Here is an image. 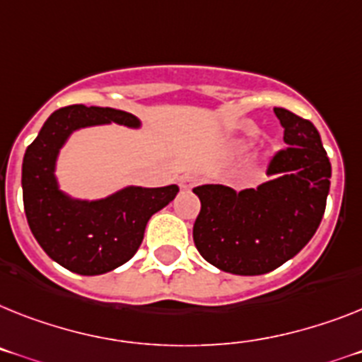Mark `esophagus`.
<instances>
[{
	"label": "esophagus",
	"instance_id": "esophagus-1",
	"mask_svg": "<svg viewBox=\"0 0 362 362\" xmlns=\"http://www.w3.org/2000/svg\"><path fill=\"white\" fill-rule=\"evenodd\" d=\"M195 186H197V176L189 175V173L180 176V189L182 191H191Z\"/></svg>",
	"mask_w": 362,
	"mask_h": 362
}]
</instances>
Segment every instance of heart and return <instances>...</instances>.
I'll use <instances>...</instances> for the list:
<instances>
[{"label": "heart", "mask_w": 362, "mask_h": 362, "mask_svg": "<svg viewBox=\"0 0 362 362\" xmlns=\"http://www.w3.org/2000/svg\"><path fill=\"white\" fill-rule=\"evenodd\" d=\"M252 145H254V138H250V136H248V138H239V139H235V141H232V144H230V153H232V154L247 153Z\"/></svg>", "instance_id": "b5f03b06"}]
</instances>
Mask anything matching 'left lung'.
I'll list each match as a JSON object with an SVG mask.
<instances>
[{"mask_svg":"<svg viewBox=\"0 0 362 362\" xmlns=\"http://www.w3.org/2000/svg\"><path fill=\"white\" fill-rule=\"evenodd\" d=\"M274 114L289 147L270 162V180L241 191L221 184L193 189L200 199L197 250L230 274L259 276L281 267L311 241L324 217L331 163L320 134L285 108Z\"/></svg>","mask_w":362,"mask_h":362,"instance_id":"8db88e82","label":"left lung"}]
</instances>
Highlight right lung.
<instances>
[{
  "instance_id": "1",
  "label": "right lung",
  "mask_w": 362,
  "mask_h": 362,
  "mask_svg": "<svg viewBox=\"0 0 362 362\" xmlns=\"http://www.w3.org/2000/svg\"><path fill=\"white\" fill-rule=\"evenodd\" d=\"M141 129L129 112L73 105L53 112L25 151L21 189L27 223L44 252L64 269L83 276L110 272L130 259L145 226L165 208L178 186H127L103 199H75L60 189L57 162L73 132L101 124Z\"/></svg>"
}]
</instances>
